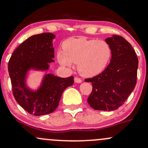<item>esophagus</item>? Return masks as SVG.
Here are the masks:
<instances>
[{
    "label": "esophagus",
    "instance_id": "esophagus-1",
    "mask_svg": "<svg viewBox=\"0 0 148 148\" xmlns=\"http://www.w3.org/2000/svg\"><path fill=\"white\" fill-rule=\"evenodd\" d=\"M74 82H75L76 83H81V82H82V80L80 78H79V77H75V78H74Z\"/></svg>",
    "mask_w": 148,
    "mask_h": 148
}]
</instances>
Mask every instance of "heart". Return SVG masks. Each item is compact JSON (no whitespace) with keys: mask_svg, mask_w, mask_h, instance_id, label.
Masks as SVG:
<instances>
[{"mask_svg":"<svg viewBox=\"0 0 148 148\" xmlns=\"http://www.w3.org/2000/svg\"><path fill=\"white\" fill-rule=\"evenodd\" d=\"M64 52H58L57 59L62 65L71 66L77 64L79 72L86 77L101 73L109 63L111 47L105 40L85 37L70 38L64 42Z\"/></svg>","mask_w":148,"mask_h":148,"instance_id":"1","label":"heart"}]
</instances>
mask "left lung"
I'll use <instances>...</instances> for the list:
<instances>
[{
    "instance_id": "left-lung-1",
    "label": "left lung",
    "mask_w": 148,
    "mask_h": 148,
    "mask_svg": "<svg viewBox=\"0 0 148 148\" xmlns=\"http://www.w3.org/2000/svg\"><path fill=\"white\" fill-rule=\"evenodd\" d=\"M112 49L110 64L101 74L85 79L93 88L87 101L99 111H113L124 103L136 86L138 59L131 45L119 35L106 40Z\"/></svg>"
}]
</instances>
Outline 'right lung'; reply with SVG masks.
Listing matches in <instances>:
<instances>
[{"mask_svg": "<svg viewBox=\"0 0 148 148\" xmlns=\"http://www.w3.org/2000/svg\"><path fill=\"white\" fill-rule=\"evenodd\" d=\"M54 38L50 32L32 35L16 48L8 62L14 98L25 111L36 116L55 111L63 91L74 84L72 76L61 78L47 74L37 91H31L25 86V79L29 69L47 70L49 63L54 62Z\"/></svg>", "mask_w": 148, "mask_h": 148, "instance_id": "obj_1", "label": "right lung"}]
</instances>
